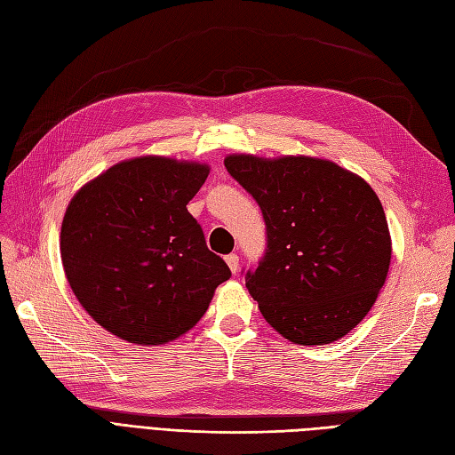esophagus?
<instances>
[{
    "label": "esophagus",
    "mask_w": 455,
    "mask_h": 455,
    "mask_svg": "<svg viewBox=\"0 0 455 455\" xmlns=\"http://www.w3.org/2000/svg\"><path fill=\"white\" fill-rule=\"evenodd\" d=\"M226 264L229 266L231 273H237L239 271V256L235 252H231L226 256Z\"/></svg>",
    "instance_id": "1"
}]
</instances>
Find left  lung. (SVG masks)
<instances>
[{"label": "left lung", "mask_w": 455, "mask_h": 455, "mask_svg": "<svg viewBox=\"0 0 455 455\" xmlns=\"http://www.w3.org/2000/svg\"><path fill=\"white\" fill-rule=\"evenodd\" d=\"M224 164L266 222V252L244 271L264 319L299 346L349 334L389 271L391 237L376 191L315 157L229 156Z\"/></svg>", "instance_id": "obj_1"}]
</instances>
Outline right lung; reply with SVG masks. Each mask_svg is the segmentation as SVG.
Here are the masks:
<instances>
[{"instance_id":"obj_1","label":"right lung","mask_w":455,"mask_h":455,"mask_svg":"<svg viewBox=\"0 0 455 455\" xmlns=\"http://www.w3.org/2000/svg\"><path fill=\"white\" fill-rule=\"evenodd\" d=\"M209 167L167 157L114 164L68 204L60 254L79 304L108 332L142 346L182 336L231 277L186 204Z\"/></svg>"}]
</instances>
